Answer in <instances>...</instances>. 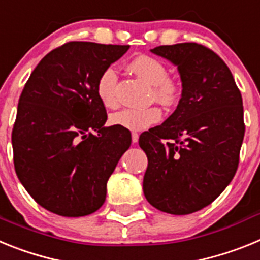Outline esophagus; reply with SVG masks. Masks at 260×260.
<instances>
[{
	"label": "esophagus",
	"mask_w": 260,
	"mask_h": 260,
	"mask_svg": "<svg viewBox=\"0 0 260 260\" xmlns=\"http://www.w3.org/2000/svg\"><path fill=\"white\" fill-rule=\"evenodd\" d=\"M138 139H139V135H138L137 133H133V134H132L133 143H138Z\"/></svg>",
	"instance_id": "obj_1"
}]
</instances>
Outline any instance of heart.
Masks as SVG:
<instances>
[{
  "mask_svg": "<svg viewBox=\"0 0 260 260\" xmlns=\"http://www.w3.org/2000/svg\"><path fill=\"white\" fill-rule=\"evenodd\" d=\"M128 69L152 87L151 98L165 105L173 104L180 95V87L176 80L168 77V69L165 63L155 57L141 54L133 58L128 63ZM117 71L109 66L103 71L96 83V93L100 102L107 108L117 107ZM161 118V112L156 107L146 109H122L110 116L112 125L126 128L130 132H142L157 123Z\"/></svg>",
  "mask_w": 260,
  "mask_h": 260,
  "instance_id": "1",
  "label": "heart"
}]
</instances>
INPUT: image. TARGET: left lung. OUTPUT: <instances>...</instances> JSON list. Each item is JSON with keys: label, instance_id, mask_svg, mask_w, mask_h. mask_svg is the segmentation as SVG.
Listing matches in <instances>:
<instances>
[{"label": "left lung", "instance_id": "1", "mask_svg": "<svg viewBox=\"0 0 260 260\" xmlns=\"http://www.w3.org/2000/svg\"><path fill=\"white\" fill-rule=\"evenodd\" d=\"M177 66L182 93L161 125L139 137L148 167L143 192L162 212L189 215L233 180L245 135L242 96L225 62L197 43L151 49Z\"/></svg>", "mask_w": 260, "mask_h": 260}]
</instances>
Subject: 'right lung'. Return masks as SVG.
Segmentation results:
<instances>
[{"instance_id":"1","label":"right lung","mask_w":260,"mask_h":260,"mask_svg":"<svg viewBox=\"0 0 260 260\" xmlns=\"http://www.w3.org/2000/svg\"><path fill=\"white\" fill-rule=\"evenodd\" d=\"M128 48L71 41L48 53L23 88L11 135L14 167L24 189L50 212L79 217L105 202L107 182L132 134L105 127L96 83Z\"/></svg>"}]
</instances>
